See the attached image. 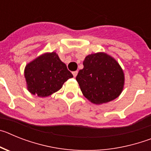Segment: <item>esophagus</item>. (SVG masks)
<instances>
[{"label":"esophagus","instance_id":"esophagus-1","mask_svg":"<svg viewBox=\"0 0 151 151\" xmlns=\"http://www.w3.org/2000/svg\"><path fill=\"white\" fill-rule=\"evenodd\" d=\"M77 74H78V71L73 72V76H74V77H76Z\"/></svg>","mask_w":151,"mask_h":151}]
</instances>
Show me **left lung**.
<instances>
[{
  "instance_id": "obj_1",
  "label": "left lung",
  "mask_w": 151,
  "mask_h": 151,
  "mask_svg": "<svg viewBox=\"0 0 151 151\" xmlns=\"http://www.w3.org/2000/svg\"><path fill=\"white\" fill-rule=\"evenodd\" d=\"M83 66L76 81L88 100L101 104L119 96L123 89L124 73L113 57L104 53L90 54L85 57Z\"/></svg>"
}]
</instances>
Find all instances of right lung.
Wrapping results in <instances>:
<instances>
[{"label":"right lung","mask_w":151,"mask_h":151,"mask_svg":"<svg viewBox=\"0 0 151 151\" xmlns=\"http://www.w3.org/2000/svg\"><path fill=\"white\" fill-rule=\"evenodd\" d=\"M28 90L34 95L47 97L62 88L73 76L55 52L40 56L25 69Z\"/></svg>","instance_id":"obj_1"}]
</instances>
